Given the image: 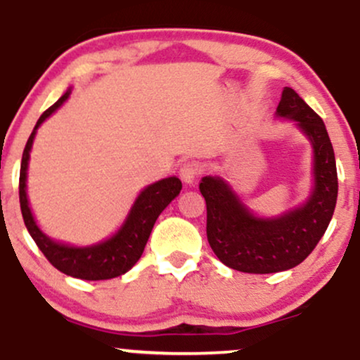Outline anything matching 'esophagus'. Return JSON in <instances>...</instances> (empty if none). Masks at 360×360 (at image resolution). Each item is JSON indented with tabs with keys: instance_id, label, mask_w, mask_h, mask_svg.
<instances>
[{
	"instance_id": "1",
	"label": "esophagus",
	"mask_w": 360,
	"mask_h": 360,
	"mask_svg": "<svg viewBox=\"0 0 360 360\" xmlns=\"http://www.w3.org/2000/svg\"><path fill=\"white\" fill-rule=\"evenodd\" d=\"M198 174H200V169H198V164L193 162V160H189V162H184L179 169L181 179H183L186 184H193L194 181H196Z\"/></svg>"
}]
</instances>
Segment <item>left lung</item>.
Returning <instances> with one entry per match:
<instances>
[{"mask_svg":"<svg viewBox=\"0 0 360 360\" xmlns=\"http://www.w3.org/2000/svg\"><path fill=\"white\" fill-rule=\"evenodd\" d=\"M276 117L292 122L311 146V188L307 200L283 213L262 217L221 176H205L206 235L225 266L250 274L296 267L311 254L332 220L338 181L335 154L323 120L295 89L284 88Z\"/></svg>","mask_w":360,"mask_h":360,"instance_id":"1","label":"left lung"}]
</instances>
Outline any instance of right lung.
<instances>
[{"instance_id": "1", "label": "right lung", "mask_w": 360, "mask_h": 360, "mask_svg": "<svg viewBox=\"0 0 360 360\" xmlns=\"http://www.w3.org/2000/svg\"><path fill=\"white\" fill-rule=\"evenodd\" d=\"M71 93L72 88H69L57 100V103H53L51 108L44 111V115L37 122L34 131L28 137L27 146H25L22 167H20V206H22L23 221L28 233L35 240L37 247L42 250V254L56 269L71 276V278L84 281L118 278V276L125 274L127 271H130L137 264L143 249H146V243L150 237L155 220L167 208V205L176 196H179L183 184H181L179 177L171 176L146 186L139 193V196L135 198L130 212H128L122 225L118 226L117 232L96 243L72 245V243H65L49 237L37 223L34 212L30 208V201H28V162H30V152L32 147H34L37 130L45 120L52 117L68 101Z\"/></svg>"}]
</instances>
